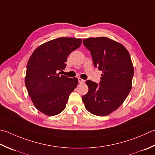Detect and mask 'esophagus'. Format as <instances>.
I'll list each match as a JSON object with an SVG mask.
<instances>
[{
  "label": "esophagus",
  "instance_id": "esophagus-1",
  "mask_svg": "<svg viewBox=\"0 0 155 155\" xmlns=\"http://www.w3.org/2000/svg\"><path fill=\"white\" fill-rule=\"evenodd\" d=\"M78 83H84V80L82 79L81 78H78Z\"/></svg>",
  "mask_w": 155,
  "mask_h": 155
}]
</instances>
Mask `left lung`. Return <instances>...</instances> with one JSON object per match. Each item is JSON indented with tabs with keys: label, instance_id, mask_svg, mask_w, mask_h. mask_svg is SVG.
<instances>
[{
	"label": "left lung",
	"instance_id": "left-lung-1",
	"mask_svg": "<svg viewBox=\"0 0 155 155\" xmlns=\"http://www.w3.org/2000/svg\"><path fill=\"white\" fill-rule=\"evenodd\" d=\"M83 43L91 51L94 66L102 74L99 84L86 81L89 91L82 99L90 113L107 116L123 104L131 91L134 76L131 58L123 45L110 38H91Z\"/></svg>",
	"mask_w": 155,
	"mask_h": 155
}]
</instances>
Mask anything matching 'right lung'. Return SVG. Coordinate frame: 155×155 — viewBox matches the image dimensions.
Returning a JSON list of instances; mask_svg holds the SVG:
<instances>
[{"instance_id": "1", "label": "right lung", "mask_w": 155, "mask_h": 155, "mask_svg": "<svg viewBox=\"0 0 155 155\" xmlns=\"http://www.w3.org/2000/svg\"><path fill=\"white\" fill-rule=\"evenodd\" d=\"M81 39L59 38L44 43L33 51L27 64L25 86L33 105L47 116L64 110L78 79L60 74L67 57L81 46Z\"/></svg>"}]
</instances>
